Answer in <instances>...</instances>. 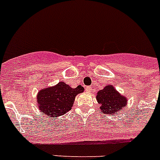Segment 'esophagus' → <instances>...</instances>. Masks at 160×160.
I'll return each instance as SVG.
<instances>
[{
    "mask_svg": "<svg viewBox=\"0 0 160 160\" xmlns=\"http://www.w3.org/2000/svg\"><path fill=\"white\" fill-rule=\"evenodd\" d=\"M86 91L87 92H90V91H91V87H90V86H87L86 87Z\"/></svg>",
    "mask_w": 160,
    "mask_h": 160,
    "instance_id": "1",
    "label": "esophagus"
}]
</instances>
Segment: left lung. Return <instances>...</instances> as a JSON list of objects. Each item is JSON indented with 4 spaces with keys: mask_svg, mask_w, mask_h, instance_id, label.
Wrapping results in <instances>:
<instances>
[{
    "mask_svg": "<svg viewBox=\"0 0 160 160\" xmlns=\"http://www.w3.org/2000/svg\"><path fill=\"white\" fill-rule=\"evenodd\" d=\"M96 98L101 105L100 109L103 113L115 115L126 106L127 98L122 96L112 85H106L97 93Z\"/></svg>",
    "mask_w": 160,
    "mask_h": 160,
    "instance_id": "1",
    "label": "left lung"
}]
</instances>
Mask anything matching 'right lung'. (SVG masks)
<instances>
[{
	"label": "right lung",
	"mask_w": 160,
	"mask_h": 160,
	"mask_svg": "<svg viewBox=\"0 0 160 160\" xmlns=\"http://www.w3.org/2000/svg\"><path fill=\"white\" fill-rule=\"evenodd\" d=\"M83 91L84 88L81 85L71 88L66 83L60 82L56 86L46 88L38 92L37 97L38 108L48 118L62 116L71 109L76 96Z\"/></svg>",
	"instance_id": "obj_1"
}]
</instances>
